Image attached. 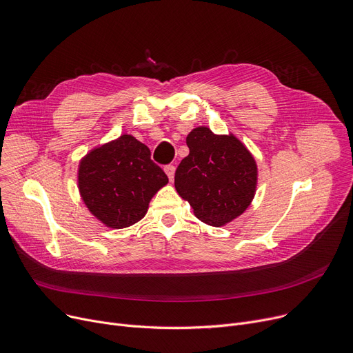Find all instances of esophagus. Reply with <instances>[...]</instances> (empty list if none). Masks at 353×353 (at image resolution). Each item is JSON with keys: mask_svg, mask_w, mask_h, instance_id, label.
<instances>
[{"mask_svg": "<svg viewBox=\"0 0 353 353\" xmlns=\"http://www.w3.org/2000/svg\"><path fill=\"white\" fill-rule=\"evenodd\" d=\"M163 170H165V172H167L170 181H172V179H174V174H175V167H174V165L170 163V165H167V167H165Z\"/></svg>", "mask_w": 353, "mask_h": 353, "instance_id": "1", "label": "esophagus"}]
</instances>
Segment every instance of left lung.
<instances>
[{
  "label": "left lung",
  "instance_id": "obj_1",
  "mask_svg": "<svg viewBox=\"0 0 353 353\" xmlns=\"http://www.w3.org/2000/svg\"><path fill=\"white\" fill-rule=\"evenodd\" d=\"M190 155L175 171L176 192L202 222L221 226L250 206L258 170L251 152L234 135H215L199 127L186 137Z\"/></svg>",
  "mask_w": 353,
  "mask_h": 353
}]
</instances>
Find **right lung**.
Here are the masks:
<instances>
[{
    "mask_svg": "<svg viewBox=\"0 0 353 353\" xmlns=\"http://www.w3.org/2000/svg\"><path fill=\"white\" fill-rule=\"evenodd\" d=\"M167 182L150 148L132 135L92 150L78 170L79 192L88 210L117 230L141 221L151 198Z\"/></svg>",
    "mask_w": 353,
    "mask_h": 353,
    "instance_id": "obj_1",
    "label": "right lung"
}]
</instances>
